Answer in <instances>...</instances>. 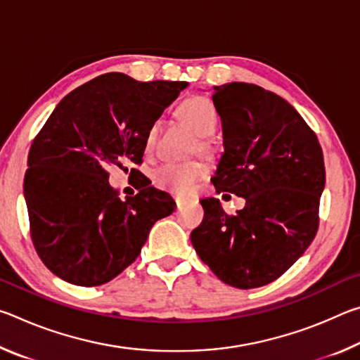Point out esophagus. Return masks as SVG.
<instances>
[{"mask_svg": "<svg viewBox=\"0 0 360 360\" xmlns=\"http://www.w3.org/2000/svg\"><path fill=\"white\" fill-rule=\"evenodd\" d=\"M176 205H178V210H179V208H181V203H179L178 198H176Z\"/></svg>", "mask_w": 360, "mask_h": 360, "instance_id": "1", "label": "esophagus"}]
</instances>
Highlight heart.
Returning a JSON list of instances; mask_svg holds the SVG:
<instances>
[{
	"instance_id": "b5f03b06",
	"label": "heart",
	"mask_w": 360,
	"mask_h": 360,
	"mask_svg": "<svg viewBox=\"0 0 360 360\" xmlns=\"http://www.w3.org/2000/svg\"><path fill=\"white\" fill-rule=\"evenodd\" d=\"M178 114L186 125L191 127L198 136H202L200 149L208 150L210 143L206 141V136L212 135L219 125V111L214 103L206 96H191L181 103ZM157 131L158 125L154 124L146 133V154L154 152ZM206 174H208V165L202 160L167 162L154 169V182L160 188L176 195H188Z\"/></svg>"
}]
</instances>
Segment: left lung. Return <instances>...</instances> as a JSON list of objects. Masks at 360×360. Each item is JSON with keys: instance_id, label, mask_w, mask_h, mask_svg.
<instances>
[{"instance_id": "1", "label": "left lung", "mask_w": 360, "mask_h": 360, "mask_svg": "<svg viewBox=\"0 0 360 360\" xmlns=\"http://www.w3.org/2000/svg\"><path fill=\"white\" fill-rule=\"evenodd\" d=\"M224 154L216 191L246 200L230 216L217 198L202 200L203 222L191 233L198 257L225 284L262 288L295 264L314 240L326 186L324 155L294 106L246 82L216 85Z\"/></svg>"}]
</instances>
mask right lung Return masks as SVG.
<instances>
[{
    "instance_id": "right-lung-1",
    "label": "right lung",
    "mask_w": 360,
    "mask_h": 360,
    "mask_svg": "<svg viewBox=\"0 0 360 360\" xmlns=\"http://www.w3.org/2000/svg\"><path fill=\"white\" fill-rule=\"evenodd\" d=\"M186 87L108 72L53 109L23 181L33 245L53 275L84 288L111 281L135 262L152 225L174 211V200L146 176L136 195L120 200L106 168L143 162L146 133Z\"/></svg>"
}]
</instances>
